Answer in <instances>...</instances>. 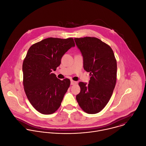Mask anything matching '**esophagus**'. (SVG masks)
Masks as SVG:
<instances>
[{"mask_svg":"<svg viewBox=\"0 0 146 146\" xmlns=\"http://www.w3.org/2000/svg\"><path fill=\"white\" fill-rule=\"evenodd\" d=\"M77 84V82H75V81H74V80H71V85H75Z\"/></svg>","mask_w":146,"mask_h":146,"instance_id":"esophagus-1","label":"esophagus"}]
</instances>
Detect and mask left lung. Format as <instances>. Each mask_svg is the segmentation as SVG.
<instances>
[{"label": "left lung", "mask_w": 146, "mask_h": 146, "mask_svg": "<svg viewBox=\"0 0 146 146\" xmlns=\"http://www.w3.org/2000/svg\"><path fill=\"white\" fill-rule=\"evenodd\" d=\"M83 56L84 69L91 76L89 84L80 82L76 100L88 114L102 110L110 99L117 81V60L109 45L96 37L74 38Z\"/></svg>", "instance_id": "left-lung-1"}]
</instances>
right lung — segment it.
<instances>
[{
  "label": "right lung",
  "instance_id": "1",
  "mask_svg": "<svg viewBox=\"0 0 146 146\" xmlns=\"http://www.w3.org/2000/svg\"><path fill=\"white\" fill-rule=\"evenodd\" d=\"M72 38L50 37L32 45L23 63L24 91L32 105L43 114H51L61 105L70 80L58 79L55 71L63 55L75 46Z\"/></svg>",
  "mask_w": 146,
  "mask_h": 146
}]
</instances>
